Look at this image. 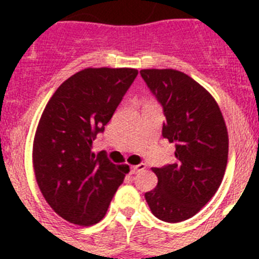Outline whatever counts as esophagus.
I'll return each instance as SVG.
<instances>
[{
  "label": "esophagus",
  "mask_w": 259,
  "mask_h": 259,
  "mask_svg": "<svg viewBox=\"0 0 259 259\" xmlns=\"http://www.w3.org/2000/svg\"><path fill=\"white\" fill-rule=\"evenodd\" d=\"M145 169V164H138V165H134L130 168V173L132 175H136V173L141 172V170Z\"/></svg>",
  "instance_id": "obj_1"
}]
</instances>
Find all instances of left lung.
I'll list each match as a JSON object with an SVG mask.
<instances>
[{
    "label": "left lung",
    "instance_id": "left-lung-1",
    "mask_svg": "<svg viewBox=\"0 0 259 259\" xmlns=\"http://www.w3.org/2000/svg\"><path fill=\"white\" fill-rule=\"evenodd\" d=\"M166 121L162 137L175 142L176 162L153 168L157 187L145 193L150 211L168 223L187 221L219 188L229 157V134L212 95L176 70H141Z\"/></svg>",
    "mask_w": 259,
    "mask_h": 259
}]
</instances>
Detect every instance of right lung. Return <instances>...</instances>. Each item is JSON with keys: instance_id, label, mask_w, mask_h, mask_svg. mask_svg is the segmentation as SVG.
<instances>
[{"instance_id": "add662e5", "label": "right lung", "mask_w": 259, "mask_h": 259, "mask_svg": "<svg viewBox=\"0 0 259 259\" xmlns=\"http://www.w3.org/2000/svg\"><path fill=\"white\" fill-rule=\"evenodd\" d=\"M137 74L84 68L60 84L42 111L33 141L34 176L51 208L70 223L102 221L129 172V165H115L91 149Z\"/></svg>"}]
</instances>
